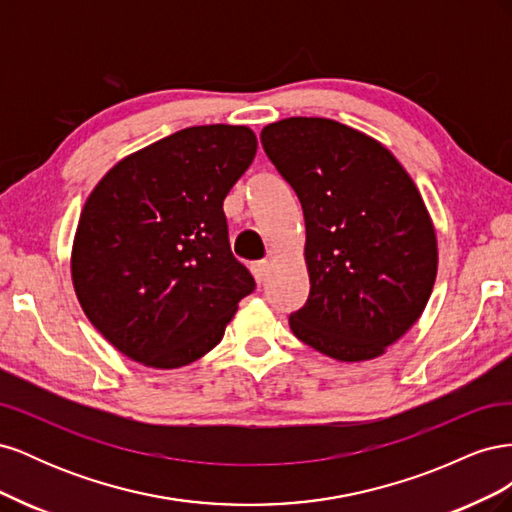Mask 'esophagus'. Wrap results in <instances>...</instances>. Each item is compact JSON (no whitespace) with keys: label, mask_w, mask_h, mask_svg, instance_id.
Listing matches in <instances>:
<instances>
[{"label":"esophagus","mask_w":512,"mask_h":512,"mask_svg":"<svg viewBox=\"0 0 512 512\" xmlns=\"http://www.w3.org/2000/svg\"><path fill=\"white\" fill-rule=\"evenodd\" d=\"M252 273H254L258 284H265V282H267V275H269V262H267V260L254 262V265H252Z\"/></svg>","instance_id":"1"}]
</instances>
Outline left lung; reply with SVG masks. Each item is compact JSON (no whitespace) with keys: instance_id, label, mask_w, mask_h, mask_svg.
Wrapping results in <instances>:
<instances>
[{"instance_id":"1","label":"left lung","mask_w":512,"mask_h":512,"mask_svg":"<svg viewBox=\"0 0 512 512\" xmlns=\"http://www.w3.org/2000/svg\"><path fill=\"white\" fill-rule=\"evenodd\" d=\"M260 141L305 218L309 297L292 333L337 361L376 359L421 318L436 282L421 192L376 138L333 119L275 121Z\"/></svg>"}]
</instances>
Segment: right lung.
I'll return each mask as SVG.
<instances>
[{
    "instance_id": "obj_1",
    "label": "right lung",
    "mask_w": 512,
    "mask_h": 512,
    "mask_svg": "<svg viewBox=\"0 0 512 512\" xmlns=\"http://www.w3.org/2000/svg\"><path fill=\"white\" fill-rule=\"evenodd\" d=\"M258 149L247 126H194L117 162L72 245L85 316L132 361L190 365L224 337L256 284L232 256L224 198Z\"/></svg>"
}]
</instances>
